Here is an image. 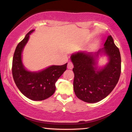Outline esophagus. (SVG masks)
Here are the masks:
<instances>
[{"label": "esophagus", "instance_id": "34e87169", "mask_svg": "<svg viewBox=\"0 0 132 132\" xmlns=\"http://www.w3.org/2000/svg\"><path fill=\"white\" fill-rule=\"evenodd\" d=\"M73 68V64L71 62H68V69H72Z\"/></svg>", "mask_w": 132, "mask_h": 132}]
</instances>
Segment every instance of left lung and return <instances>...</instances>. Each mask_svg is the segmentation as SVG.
<instances>
[{
	"label": "left lung",
	"mask_w": 132,
	"mask_h": 132,
	"mask_svg": "<svg viewBox=\"0 0 132 132\" xmlns=\"http://www.w3.org/2000/svg\"><path fill=\"white\" fill-rule=\"evenodd\" d=\"M101 52H104L110 61L104 68L97 70L96 58ZM71 60L74 64V90L78 98L84 102L101 101L112 91L119 81L121 73L120 53L111 35L107 37L104 48L98 52L79 51L72 54Z\"/></svg>",
	"instance_id": "left-lung-1"
}]
</instances>
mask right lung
Here are the masks:
<instances>
[{"label":"right lung","instance_id":"obj_1","mask_svg":"<svg viewBox=\"0 0 132 132\" xmlns=\"http://www.w3.org/2000/svg\"><path fill=\"white\" fill-rule=\"evenodd\" d=\"M33 31H30L16 46L12 71L15 83L23 94L33 101H43L55 92L56 82L66 71L67 63L61 66L53 65L39 72H30L25 69L22 64V53Z\"/></svg>","mask_w":132,"mask_h":132}]
</instances>
